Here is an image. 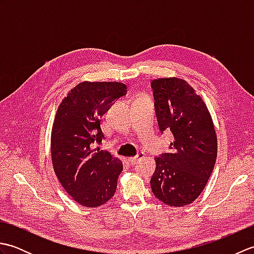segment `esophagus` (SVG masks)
<instances>
[{"instance_id": "obj_1", "label": "esophagus", "mask_w": 254, "mask_h": 254, "mask_svg": "<svg viewBox=\"0 0 254 254\" xmlns=\"http://www.w3.org/2000/svg\"><path fill=\"white\" fill-rule=\"evenodd\" d=\"M144 154H137L135 157H128L127 158V161H128V164H131V165H134L136 163V161H138L139 159H142V158H144Z\"/></svg>"}]
</instances>
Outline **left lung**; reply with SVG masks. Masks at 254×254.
<instances>
[{"mask_svg":"<svg viewBox=\"0 0 254 254\" xmlns=\"http://www.w3.org/2000/svg\"><path fill=\"white\" fill-rule=\"evenodd\" d=\"M150 86L161 133L170 131V152L156 157L150 179L154 195L170 206L195 201L212 175L217 136L206 105L185 79H154Z\"/></svg>","mask_w":254,"mask_h":254,"instance_id":"obj_1","label":"left lung"}]
</instances>
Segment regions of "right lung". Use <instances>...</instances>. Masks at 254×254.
I'll return each mask as SVG.
<instances>
[{
  "label": "right lung",
  "instance_id": "add662e5",
  "mask_svg": "<svg viewBox=\"0 0 254 254\" xmlns=\"http://www.w3.org/2000/svg\"><path fill=\"white\" fill-rule=\"evenodd\" d=\"M124 95L122 83L83 82L58 108L51 133L53 169L64 190L83 206L98 207L116 193L123 165L95 144L105 137L100 118Z\"/></svg>",
  "mask_w": 254,
  "mask_h": 254
}]
</instances>
